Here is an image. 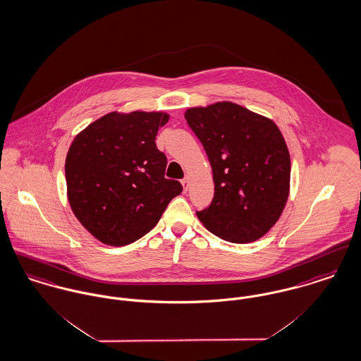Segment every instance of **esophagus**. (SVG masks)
<instances>
[{"instance_id":"1","label":"esophagus","mask_w":361,"mask_h":361,"mask_svg":"<svg viewBox=\"0 0 361 361\" xmlns=\"http://www.w3.org/2000/svg\"><path fill=\"white\" fill-rule=\"evenodd\" d=\"M182 186H183V192H188V186H189V179L188 178L182 179Z\"/></svg>"}]
</instances>
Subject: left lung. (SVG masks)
I'll list each match as a JSON object with an SVG mask.
<instances>
[{
    "label": "left lung",
    "instance_id": "left-lung-1",
    "mask_svg": "<svg viewBox=\"0 0 361 361\" xmlns=\"http://www.w3.org/2000/svg\"><path fill=\"white\" fill-rule=\"evenodd\" d=\"M185 118L208 156L215 183L198 219L225 241L261 238L279 221L290 193L291 161L281 132L231 102L189 109Z\"/></svg>",
    "mask_w": 361,
    "mask_h": 361
}]
</instances>
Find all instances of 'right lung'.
I'll return each instance as SVG.
<instances>
[{"instance_id":"obj_1","label":"right lung","mask_w":361,"mask_h":361,"mask_svg":"<svg viewBox=\"0 0 361 361\" xmlns=\"http://www.w3.org/2000/svg\"><path fill=\"white\" fill-rule=\"evenodd\" d=\"M168 118L160 111H114L73 140L65 164L68 202L99 241L114 247L136 241L182 193L178 180L164 178L166 157L156 146Z\"/></svg>"}]
</instances>
